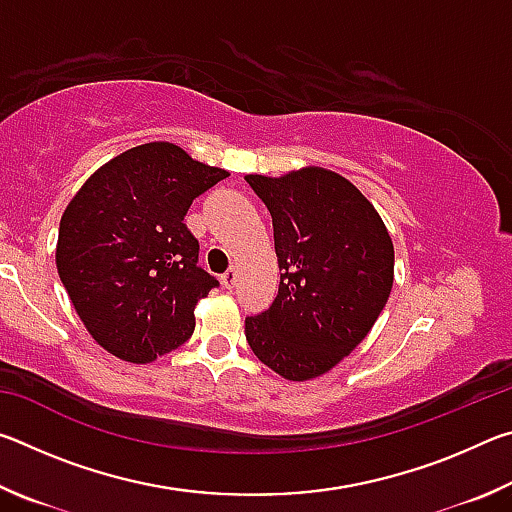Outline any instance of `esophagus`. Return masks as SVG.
<instances>
[{
	"label": "esophagus",
	"mask_w": 512,
	"mask_h": 512,
	"mask_svg": "<svg viewBox=\"0 0 512 512\" xmlns=\"http://www.w3.org/2000/svg\"><path fill=\"white\" fill-rule=\"evenodd\" d=\"M235 282H237V271H235V268H228V271L221 275V284L225 289H232V287H235Z\"/></svg>",
	"instance_id": "1"
}]
</instances>
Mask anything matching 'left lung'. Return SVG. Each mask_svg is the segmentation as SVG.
Masks as SVG:
<instances>
[{
	"label": "left lung",
	"mask_w": 512,
	"mask_h": 512,
	"mask_svg": "<svg viewBox=\"0 0 512 512\" xmlns=\"http://www.w3.org/2000/svg\"><path fill=\"white\" fill-rule=\"evenodd\" d=\"M246 180L273 216L280 266L273 305L246 318V341L280 377L316 379L366 339L386 307L393 239L375 205L336 171L302 167Z\"/></svg>",
	"instance_id": "8db88e82"
}]
</instances>
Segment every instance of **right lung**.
Returning <instances> with one entry per match:
<instances>
[{"label":"right lung","mask_w":512,"mask_h":512,"mask_svg":"<svg viewBox=\"0 0 512 512\" xmlns=\"http://www.w3.org/2000/svg\"><path fill=\"white\" fill-rule=\"evenodd\" d=\"M228 178L171 142L108 160L65 207L56 268L81 323L121 361L151 363L194 332V309L216 282L198 268L185 214Z\"/></svg>","instance_id":"obj_1"}]
</instances>
